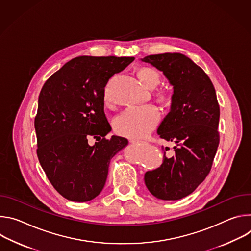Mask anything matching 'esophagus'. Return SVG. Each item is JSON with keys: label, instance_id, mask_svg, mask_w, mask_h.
I'll use <instances>...</instances> for the list:
<instances>
[{"label": "esophagus", "instance_id": "esophagus-1", "mask_svg": "<svg viewBox=\"0 0 251 251\" xmlns=\"http://www.w3.org/2000/svg\"><path fill=\"white\" fill-rule=\"evenodd\" d=\"M131 143L133 145H143L146 144L145 141H140V140H131Z\"/></svg>", "mask_w": 251, "mask_h": 251}]
</instances>
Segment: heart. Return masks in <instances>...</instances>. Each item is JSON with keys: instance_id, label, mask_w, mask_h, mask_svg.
<instances>
[{"instance_id": "1", "label": "heart", "mask_w": 251, "mask_h": 251, "mask_svg": "<svg viewBox=\"0 0 251 251\" xmlns=\"http://www.w3.org/2000/svg\"><path fill=\"white\" fill-rule=\"evenodd\" d=\"M138 76L147 88L153 89L160 83V75L151 67H143L138 71ZM106 96V93H105ZM160 100H167L168 93L161 91L158 94ZM160 111L155 105L132 106L120 113L114 120V128L117 133L130 137L142 138L147 136L159 123Z\"/></svg>"}]
</instances>
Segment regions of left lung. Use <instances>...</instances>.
Returning <instances> with one entry per match:
<instances>
[{"instance_id":"8db88e82","label":"left lung","mask_w":251,"mask_h":251,"mask_svg":"<svg viewBox=\"0 0 251 251\" xmlns=\"http://www.w3.org/2000/svg\"><path fill=\"white\" fill-rule=\"evenodd\" d=\"M141 61L162 71L173 86L170 111L157 133L176 144L174 156H164L161 167L146 172L144 181L157 199L181 200L203 182L219 147L220 106L216 90L204 71L185 54H154Z\"/></svg>"}]
</instances>
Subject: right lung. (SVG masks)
Wrapping results in <instances>:
<instances>
[{
  "instance_id": "obj_1",
  "label": "right lung",
  "mask_w": 251,
  "mask_h": 251,
  "mask_svg": "<svg viewBox=\"0 0 251 251\" xmlns=\"http://www.w3.org/2000/svg\"><path fill=\"white\" fill-rule=\"evenodd\" d=\"M134 57L78 56L45 83L34 128L38 158L53 188L73 201H88L104 188L110 160L128 145L106 135L111 126L104 113V87ZM97 139L94 146L88 137Z\"/></svg>"
}]
</instances>
